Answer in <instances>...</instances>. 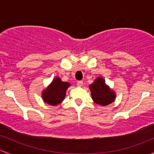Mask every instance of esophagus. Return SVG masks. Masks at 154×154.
<instances>
[{
	"mask_svg": "<svg viewBox=\"0 0 154 154\" xmlns=\"http://www.w3.org/2000/svg\"><path fill=\"white\" fill-rule=\"evenodd\" d=\"M83 81H78L77 83V86H79V87L83 86Z\"/></svg>",
	"mask_w": 154,
	"mask_h": 154,
	"instance_id": "obj_1",
	"label": "esophagus"
}]
</instances>
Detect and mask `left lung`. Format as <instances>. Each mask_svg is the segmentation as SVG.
I'll list each match as a JSON object with an SVG mask.
<instances>
[{
	"label": "left lung",
	"instance_id": "left-lung-1",
	"mask_svg": "<svg viewBox=\"0 0 154 154\" xmlns=\"http://www.w3.org/2000/svg\"><path fill=\"white\" fill-rule=\"evenodd\" d=\"M91 97L94 103L100 106H106L112 103L116 99V94L105 83L104 79L97 77L89 86Z\"/></svg>",
	"mask_w": 154,
	"mask_h": 154
}]
</instances>
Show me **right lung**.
Listing matches in <instances>:
<instances>
[{"instance_id": "1", "label": "right lung", "mask_w": 154, "mask_h": 154, "mask_svg": "<svg viewBox=\"0 0 154 154\" xmlns=\"http://www.w3.org/2000/svg\"><path fill=\"white\" fill-rule=\"evenodd\" d=\"M70 86L68 82H63L60 77H56L51 85L43 91V100L51 106L60 104L65 99L66 90Z\"/></svg>"}]
</instances>
